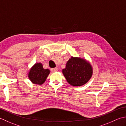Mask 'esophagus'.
<instances>
[{"instance_id": "esophagus-1", "label": "esophagus", "mask_w": 126, "mask_h": 126, "mask_svg": "<svg viewBox=\"0 0 126 126\" xmlns=\"http://www.w3.org/2000/svg\"><path fill=\"white\" fill-rule=\"evenodd\" d=\"M51 71H52V72H56V71H58V68H52V69H51Z\"/></svg>"}]
</instances>
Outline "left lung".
I'll return each instance as SVG.
<instances>
[{
    "label": "left lung",
    "mask_w": 126,
    "mask_h": 126,
    "mask_svg": "<svg viewBox=\"0 0 126 126\" xmlns=\"http://www.w3.org/2000/svg\"><path fill=\"white\" fill-rule=\"evenodd\" d=\"M62 73L71 86H81L88 82L93 74V68L85 58L71 56L66 63Z\"/></svg>",
    "instance_id": "1"
}]
</instances>
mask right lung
Segmentation results:
<instances>
[{
	"label": "right lung",
	"mask_w": 126,
	"mask_h": 126,
	"mask_svg": "<svg viewBox=\"0 0 126 126\" xmlns=\"http://www.w3.org/2000/svg\"><path fill=\"white\" fill-rule=\"evenodd\" d=\"M50 73L48 69H44L41 63H36L29 70L28 77L33 84L41 85L45 82Z\"/></svg>",
	"instance_id": "1"
}]
</instances>
